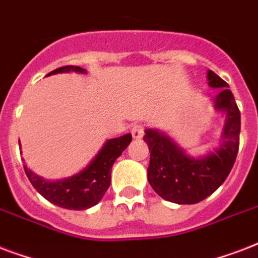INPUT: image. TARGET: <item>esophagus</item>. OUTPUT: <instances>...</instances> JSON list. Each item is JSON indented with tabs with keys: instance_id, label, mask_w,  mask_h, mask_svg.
<instances>
[{
	"instance_id": "obj_1",
	"label": "esophagus",
	"mask_w": 258,
	"mask_h": 258,
	"mask_svg": "<svg viewBox=\"0 0 258 258\" xmlns=\"http://www.w3.org/2000/svg\"><path fill=\"white\" fill-rule=\"evenodd\" d=\"M131 134H133L134 139H139V138L143 137V134H145V130L142 127L141 124L134 125L133 128H131Z\"/></svg>"
}]
</instances>
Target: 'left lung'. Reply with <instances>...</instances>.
I'll use <instances>...</instances> for the list:
<instances>
[{"label": "left lung", "mask_w": 258, "mask_h": 258, "mask_svg": "<svg viewBox=\"0 0 258 258\" xmlns=\"http://www.w3.org/2000/svg\"><path fill=\"white\" fill-rule=\"evenodd\" d=\"M212 88H221L214 109L226 115L220 145L202 157H191L169 135L147 128L143 141L150 150L147 178L163 200L178 205L198 204L216 191L232 170L240 145L241 115L228 83L208 71Z\"/></svg>", "instance_id": "left-lung-1"}]
</instances>
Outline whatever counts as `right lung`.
I'll use <instances>...</instances> for the list:
<instances>
[{
  "label": "right lung",
  "instance_id": "add662e5",
  "mask_svg": "<svg viewBox=\"0 0 258 258\" xmlns=\"http://www.w3.org/2000/svg\"><path fill=\"white\" fill-rule=\"evenodd\" d=\"M68 72L87 74L84 68L67 66L52 71L49 75L68 74ZM131 141H133L131 134L108 139L87 167H84L78 174L62 179H44L42 176L34 174L26 166H24V169L30 183L33 184V187L46 201H49L56 206L70 209V210H86L100 202L111 183L112 165L120 157L121 153L128 147Z\"/></svg>",
  "mask_w": 258,
  "mask_h": 258
}]
</instances>
